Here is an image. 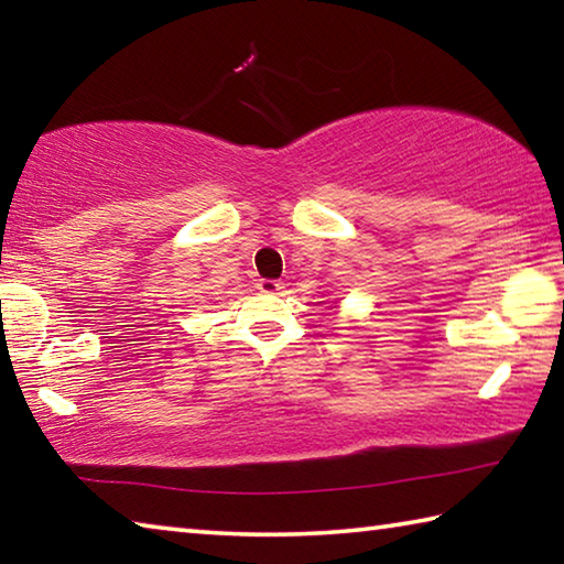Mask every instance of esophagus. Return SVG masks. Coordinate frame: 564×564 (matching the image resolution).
<instances>
[{"label": "esophagus", "mask_w": 564, "mask_h": 564, "mask_svg": "<svg viewBox=\"0 0 564 564\" xmlns=\"http://www.w3.org/2000/svg\"><path fill=\"white\" fill-rule=\"evenodd\" d=\"M256 289H259L261 293H279L283 289L281 281H273V279H259V283H256Z\"/></svg>", "instance_id": "34e87169"}]
</instances>
